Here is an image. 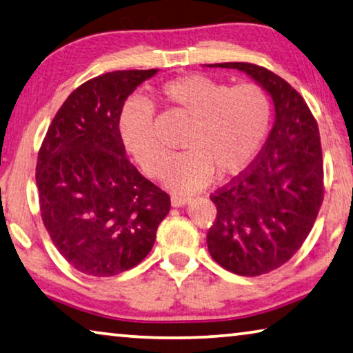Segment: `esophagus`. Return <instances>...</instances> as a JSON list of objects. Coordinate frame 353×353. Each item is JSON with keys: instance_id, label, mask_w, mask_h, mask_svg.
Returning <instances> with one entry per match:
<instances>
[{"instance_id": "1", "label": "esophagus", "mask_w": 353, "mask_h": 353, "mask_svg": "<svg viewBox=\"0 0 353 353\" xmlns=\"http://www.w3.org/2000/svg\"><path fill=\"white\" fill-rule=\"evenodd\" d=\"M192 201L190 196H179V194H174V196H171V204L174 208H182L185 206V204H188Z\"/></svg>"}]
</instances>
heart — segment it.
<instances>
[{
  "label": "heart",
  "instance_id": "1",
  "mask_svg": "<svg viewBox=\"0 0 353 353\" xmlns=\"http://www.w3.org/2000/svg\"><path fill=\"white\" fill-rule=\"evenodd\" d=\"M160 98L168 108L192 120L182 147L187 152L168 166L165 183L177 193L201 190L219 177L238 176L261 150L270 131L272 106L255 83L231 87L217 79L188 74L163 83ZM126 150L152 177L165 171L168 149L154 125V108L143 98L125 103L119 119Z\"/></svg>",
  "mask_w": 353,
  "mask_h": 353
}]
</instances>
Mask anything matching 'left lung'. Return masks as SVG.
I'll return each instance as SVG.
<instances>
[{"label": "left lung", "instance_id": "obj_1", "mask_svg": "<svg viewBox=\"0 0 353 353\" xmlns=\"http://www.w3.org/2000/svg\"><path fill=\"white\" fill-rule=\"evenodd\" d=\"M245 72L270 94L274 123L256 161L210 196L217 219L208 233L212 259L234 274L282 266L311 233L323 199L319 126L290 83L252 63H215Z\"/></svg>", "mask_w": 353, "mask_h": 353}]
</instances>
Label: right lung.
I'll return each instance as SVG.
<instances>
[{"label":"right lung","mask_w":353,"mask_h":353,"mask_svg":"<svg viewBox=\"0 0 353 353\" xmlns=\"http://www.w3.org/2000/svg\"><path fill=\"white\" fill-rule=\"evenodd\" d=\"M159 70L114 71L72 92L47 130L36 165L42 222L77 271L110 277L143 261L171 208L126 159L119 119Z\"/></svg>","instance_id":"right-lung-1"}]
</instances>
